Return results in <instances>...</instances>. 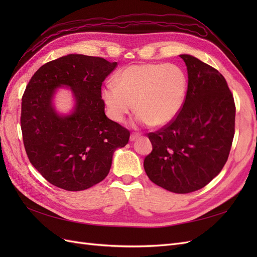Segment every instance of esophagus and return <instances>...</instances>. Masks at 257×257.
<instances>
[{
    "instance_id": "esophagus-1",
    "label": "esophagus",
    "mask_w": 257,
    "mask_h": 257,
    "mask_svg": "<svg viewBox=\"0 0 257 257\" xmlns=\"http://www.w3.org/2000/svg\"><path fill=\"white\" fill-rule=\"evenodd\" d=\"M139 137H141V134H139V133H132V134H131V137H130V141H131V142H134V141H136V139L139 138Z\"/></svg>"
}]
</instances>
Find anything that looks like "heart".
Segmentation results:
<instances>
[{"instance_id":"obj_1","label":"heart","mask_w":257,"mask_h":257,"mask_svg":"<svg viewBox=\"0 0 257 257\" xmlns=\"http://www.w3.org/2000/svg\"><path fill=\"white\" fill-rule=\"evenodd\" d=\"M186 88V76L176 64L132 65L105 85L102 95L113 121L123 122L136 108L138 123L162 126L180 112Z\"/></svg>"}]
</instances>
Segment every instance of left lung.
<instances>
[{"instance_id": "8db88e82", "label": "left lung", "mask_w": 257, "mask_h": 257, "mask_svg": "<svg viewBox=\"0 0 257 257\" xmlns=\"http://www.w3.org/2000/svg\"><path fill=\"white\" fill-rule=\"evenodd\" d=\"M188 91L176 118L149 133L152 151L144 161L150 180L167 191L203 189L220 174L235 135L236 106L223 75L190 54Z\"/></svg>"}]
</instances>
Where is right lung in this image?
<instances>
[{"label":"right lung","instance_id":"obj_1","mask_svg":"<svg viewBox=\"0 0 257 257\" xmlns=\"http://www.w3.org/2000/svg\"><path fill=\"white\" fill-rule=\"evenodd\" d=\"M116 62L68 54L44 64L30 79L21 103L22 139L28 158L46 180L66 191H82L103 181L115 149L130 131L105 114L102 83ZM66 85L76 99L74 112L59 116L51 100Z\"/></svg>","mask_w":257,"mask_h":257}]
</instances>
